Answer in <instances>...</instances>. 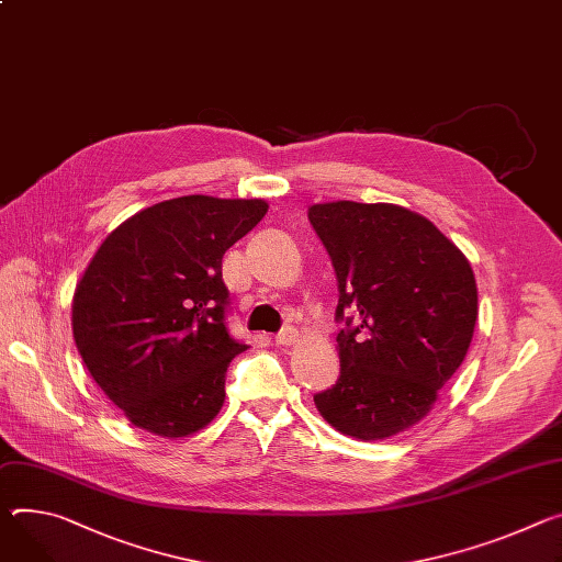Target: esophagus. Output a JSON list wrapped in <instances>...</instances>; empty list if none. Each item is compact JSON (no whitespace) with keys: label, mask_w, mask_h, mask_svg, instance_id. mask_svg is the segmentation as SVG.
<instances>
[{"label":"esophagus","mask_w":562,"mask_h":562,"mask_svg":"<svg viewBox=\"0 0 562 562\" xmlns=\"http://www.w3.org/2000/svg\"><path fill=\"white\" fill-rule=\"evenodd\" d=\"M295 340H297V331H295L293 327H284V329L276 336V342L282 345V347H289V345H293Z\"/></svg>","instance_id":"obj_1"}]
</instances>
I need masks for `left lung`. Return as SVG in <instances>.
Segmentation results:
<instances>
[{
  "label": "left lung",
  "mask_w": 562,
  "mask_h": 562,
  "mask_svg": "<svg viewBox=\"0 0 562 562\" xmlns=\"http://www.w3.org/2000/svg\"><path fill=\"white\" fill-rule=\"evenodd\" d=\"M310 222L331 258L336 321H345L340 376L314 396L316 407L342 435L387 439L430 413L467 359L473 269L430 220L394 203H316Z\"/></svg>",
  "instance_id": "left-lung-1"
}]
</instances>
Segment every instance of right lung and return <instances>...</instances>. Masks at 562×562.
Masks as SVG:
<instances>
[{"mask_svg":"<svg viewBox=\"0 0 562 562\" xmlns=\"http://www.w3.org/2000/svg\"><path fill=\"white\" fill-rule=\"evenodd\" d=\"M265 199L188 194L155 203L100 244L71 304L82 361L132 426L177 439L224 405L244 342L226 327L224 252L260 224Z\"/></svg>","mask_w":562,"mask_h":562,"instance_id":"right-lung-1","label":"right lung"}]
</instances>
